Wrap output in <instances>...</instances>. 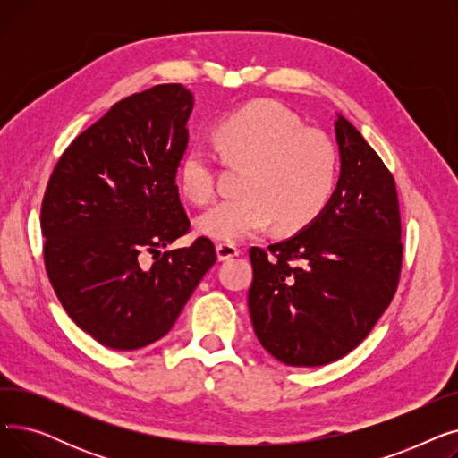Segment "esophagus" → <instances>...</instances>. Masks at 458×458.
I'll return each instance as SVG.
<instances>
[{"label":"esophagus","instance_id":"obj_1","mask_svg":"<svg viewBox=\"0 0 458 458\" xmlns=\"http://www.w3.org/2000/svg\"><path fill=\"white\" fill-rule=\"evenodd\" d=\"M215 250H216V258H219L221 261L239 256V249L233 243H219L215 247Z\"/></svg>","mask_w":458,"mask_h":458}]
</instances>
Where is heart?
<instances>
[{
	"mask_svg": "<svg viewBox=\"0 0 458 458\" xmlns=\"http://www.w3.org/2000/svg\"><path fill=\"white\" fill-rule=\"evenodd\" d=\"M213 144L230 166H247L243 195L204 211L197 230L215 242L235 243L267 230L293 233L314 223L328 206L338 176V156L327 135L276 102H259L225 118ZM183 195L199 206L219 191V157L192 147L180 166Z\"/></svg>",
	"mask_w": 458,
	"mask_h": 458,
	"instance_id": "heart-1",
	"label": "heart"
}]
</instances>
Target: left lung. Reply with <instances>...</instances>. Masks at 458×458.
Masks as SVG:
<instances>
[{
  "instance_id": "obj_1",
  "label": "left lung",
  "mask_w": 458,
  "mask_h": 458,
  "mask_svg": "<svg viewBox=\"0 0 458 458\" xmlns=\"http://www.w3.org/2000/svg\"><path fill=\"white\" fill-rule=\"evenodd\" d=\"M334 130L342 173L325 211L297 235L249 252L254 332L293 368L327 366L362 344L401 276L395 180L347 118L338 114Z\"/></svg>"
}]
</instances>
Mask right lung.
Listing matches in <instances>:
<instances>
[{"instance_id": "add662e5", "label": "right lung", "mask_w": 458, "mask_h": 458, "mask_svg": "<svg viewBox=\"0 0 458 458\" xmlns=\"http://www.w3.org/2000/svg\"><path fill=\"white\" fill-rule=\"evenodd\" d=\"M192 94L156 85L116 102L80 133L47 182L44 266L70 319L114 351L147 347L173 328L216 261L208 237L161 249L191 228L176 173ZM152 253V267L141 256Z\"/></svg>"}]
</instances>
